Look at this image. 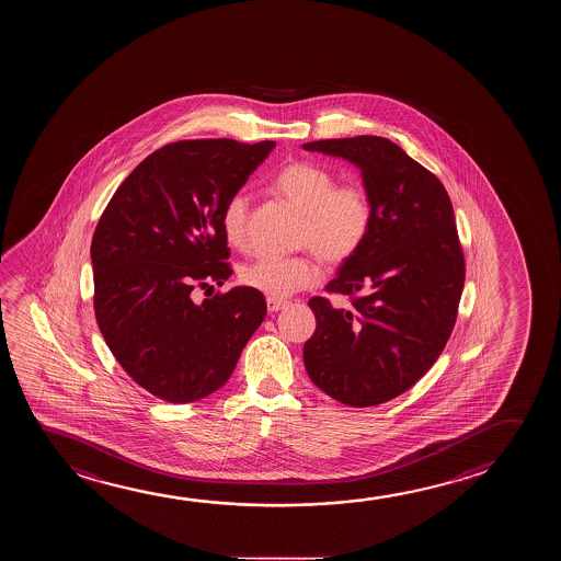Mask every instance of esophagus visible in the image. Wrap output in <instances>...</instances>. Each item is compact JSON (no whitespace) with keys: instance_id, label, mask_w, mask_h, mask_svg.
Returning <instances> with one entry per match:
<instances>
[{"instance_id":"esophagus-1","label":"esophagus","mask_w":561,"mask_h":561,"mask_svg":"<svg viewBox=\"0 0 561 561\" xmlns=\"http://www.w3.org/2000/svg\"><path fill=\"white\" fill-rule=\"evenodd\" d=\"M266 307H268L270 314H274L277 310L285 309V307H287V302L277 301V299H268V301H266Z\"/></svg>"}]
</instances>
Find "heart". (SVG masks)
I'll return each instance as SVG.
<instances>
[{
    "mask_svg": "<svg viewBox=\"0 0 561 561\" xmlns=\"http://www.w3.org/2000/svg\"><path fill=\"white\" fill-rule=\"evenodd\" d=\"M335 183L332 170L309 160L287 163L276 178L277 191L302 211L297 244L310 249L332 268L350 262L365 247L374 224L370 191L357 181ZM249 210L251 198L243 191L224 204L219 224L229 244L247 243ZM239 279L270 299H285L317 282V260L312 254L252 260L241 268Z\"/></svg>",
    "mask_w": 561,
    "mask_h": 561,
    "instance_id": "heart-1",
    "label": "heart"
}]
</instances>
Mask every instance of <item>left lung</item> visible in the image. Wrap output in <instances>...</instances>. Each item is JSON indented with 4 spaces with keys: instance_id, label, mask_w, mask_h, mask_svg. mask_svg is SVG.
Segmentation results:
<instances>
[{
    "instance_id": "1",
    "label": "left lung",
    "mask_w": 561,
    "mask_h": 561,
    "mask_svg": "<svg viewBox=\"0 0 561 561\" xmlns=\"http://www.w3.org/2000/svg\"><path fill=\"white\" fill-rule=\"evenodd\" d=\"M355 163L374 204L365 247L312 297L317 330L302 358L310 380L343 405L398 398L428 373L454 330L465 284L455 214L439 179L388 138L360 135L302 145Z\"/></svg>"
}]
</instances>
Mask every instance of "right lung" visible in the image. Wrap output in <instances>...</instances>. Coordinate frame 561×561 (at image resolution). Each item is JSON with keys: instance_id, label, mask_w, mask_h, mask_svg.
<instances>
[{"instance_id": "1", "label": "right lung", "mask_w": 561, "mask_h": 561, "mask_svg": "<svg viewBox=\"0 0 561 561\" xmlns=\"http://www.w3.org/2000/svg\"><path fill=\"white\" fill-rule=\"evenodd\" d=\"M274 147L231 138L165 145L130 171L98 221V328L123 370L156 398L191 403L219 390L266 317L264 295L249 287L201 305L191 293L233 274L221 208Z\"/></svg>"}]
</instances>
